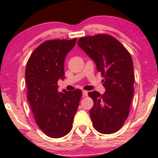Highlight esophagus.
Returning a JSON list of instances; mask_svg holds the SVG:
<instances>
[{
    "label": "esophagus",
    "mask_w": 158,
    "mask_h": 158,
    "mask_svg": "<svg viewBox=\"0 0 158 158\" xmlns=\"http://www.w3.org/2000/svg\"><path fill=\"white\" fill-rule=\"evenodd\" d=\"M88 92L87 91V90H82L83 97H87V96H88Z\"/></svg>",
    "instance_id": "1"
}]
</instances>
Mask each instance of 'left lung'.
<instances>
[{
    "instance_id": "left-lung-1",
    "label": "left lung",
    "mask_w": 158,
    "mask_h": 158,
    "mask_svg": "<svg viewBox=\"0 0 158 158\" xmlns=\"http://www.w3.org/2000/svg\"><path fill=\"white\" fill-rule=\"evenodd\" d=\"M77 44L94 61L106 88L102 95L95 90L88 93L94 100L90 110L93 126L99 133H115L126 120L133 98L131 56L118 40L107 34L81 37Z\"/></svg>"
}]
</instances>
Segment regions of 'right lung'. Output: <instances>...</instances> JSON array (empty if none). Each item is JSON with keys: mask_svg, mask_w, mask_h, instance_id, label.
Here are the masks:
<instances>
[{"mask_svg": "<svg viewBox=\"0 0 158 158\" xmlns=\"http://www.w3.org/2000/svg\"><path fill=\"white\" fill-rule=\"evenodd\" d=\"M76 41V38L44 41L27 63V99L38 126L52 138L62 137L71 131L82 95L79 89L58 91V80L65 78V57Z\"/></svg>", "mask_w": 158, "mask_h": 158, "instance_id": "add662e5", "label": "right lung"}]
</instances>
